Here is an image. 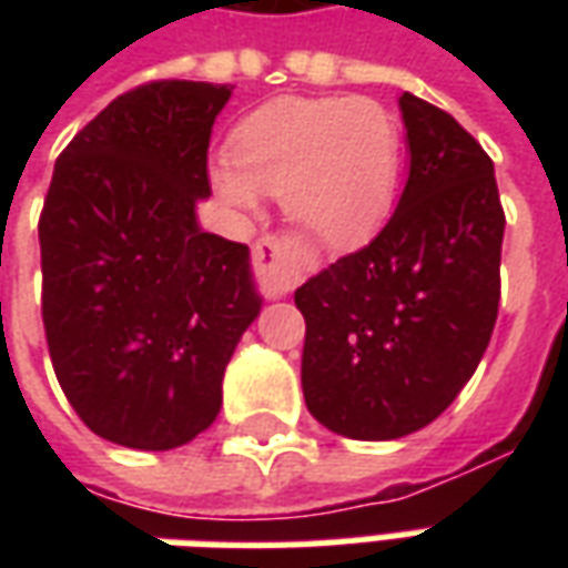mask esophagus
Segmentation results:
<instances>
[{
  "label": "esophagus",
  "instance_id": "34e87169",
  "mask_svg": "<svg viewBox=\"0 0 568 568\" xmlns=\"http://www.w3.org/2000/svg\"><path fill=\"white\" fill-rule=\"evenodd\" d=\"M252 267H255V276L264 285V292L276 297L288 295L301 283V273H304L301 246L285 234H264L252 246Z\"/></svg>",
  "mask_w": 568,
  "mask_h": 568
}]
</instances>
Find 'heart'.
Listing matches in <instances>:
<instances>
[{"instance_id": "obj_1", "label": "heart", "mask_w": 568, "mask_h": 568, "mask_svg": "<svg viewBox=\"0 0 568 568\" xmlns=\"http://www.w3.org/2000/svg\"><path fill=\"white\" fill-rule=\"evenodd\" d=\"M402 124L374 97H276L248 112L210 170L215 194L255 212L264 194L325 246H353L389 215L402 173Z\"/></svg>"}]
</instances>
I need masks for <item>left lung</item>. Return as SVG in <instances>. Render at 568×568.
<instances>
[{
	"instance_id": "obj_1",
	"label": "left lung",
	"mask_w": 568,
	"mask_h": 568,
	"mask_svg": "<svg viewBox=\"0 0 568 568\" xmlns=\"http://www.w3.org/2000/svg\"><path fill=\"white\" fill-rule=\"evenodd\" d=\"M410 173L393 219L295 292L301 386L322 426L393 440L438 419L499 313L505 212L489 154L438 105L402 93Z\"/></svg>"
}]
</instances>
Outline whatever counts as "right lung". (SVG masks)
<instances>
[{
  "mask_svg": "<svg viewBox=\"0 0 568 568\" xmlns=\"http://www.w3.org/2000/svg\"><path fill=\"white\" fill-rule=\"evenodd\" d=\"M231 91L149 81L57 158L39 219L48 353L84 426L121 447L173 450L210 428L261 313L248 246L197 224Z\"/></svg>",
  "mask_w": 568,
  "mask_h": 568,
  "instance_id": "add662e5",
  "label": "right lung"
}]
</instances>
